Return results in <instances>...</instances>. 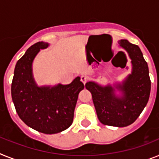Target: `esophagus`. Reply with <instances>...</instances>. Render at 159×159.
<instances>
[{
    "instance_id": "34e87169",
    "label": "esophagus",
    "mask_w": 159,
    "mask_h": 159,
    "mask_svg": "<svg viewBox=\"0 0 159 159\" xmlns=\"http://www.w3.org/2000/svg\"><path fill=\"white\" fill-rule=\"evenodd\" d=\"M89 77L88 76H86V75H81V77H80V80H81V81H82L83 83H84V84H86V82H87L88 80H89Z\"/></svg>"
}]
</instances>
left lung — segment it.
Instances as JSON below:
<instances>
[{"instance_id": "8db88e82", "label": "left lung", "mask_w": 159, "mask_h": 159, "mask_svg": "<svg viewBox=\"0 0 159 159\" xmlns=\"http://www.w3.org/2000/svg\"><path fill=\"white\" fill-rule=\"evenodd\" d=\"M119 45L128 51L132 59V73L116 89L123 92V97L115 95L111 86L102 87L93 82L85 84L91 92L93 102L99 121L104 125L126 127L134 123L149 101L151 81L149 67L137 45L121 40Z\"/></svg>"}]
</instances>
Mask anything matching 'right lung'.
<instances>
[{
	"mask_svg": "<svg viewBox=\"0 0 159 159\" xmlns=\"http://www.w3.org/2000/svg\"><path fill=\"white\" fill-rule=\"evenodd\" d=\"M48 45L44 42L35 43L17 61L11 95L18 116L25 124L44 134H55L72 124L79 93L84 84L77 77L70 84L36 86L31 64L38 52Z\"/></svg>",
	"mask_w": 159,
	"mask_h": 159,
	"instance_id": "1",
	"label": "right lung"
}]
</instances>
